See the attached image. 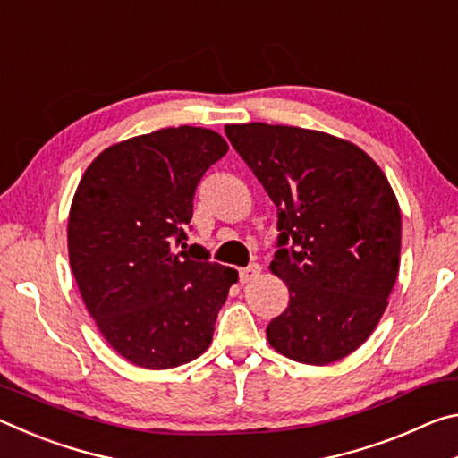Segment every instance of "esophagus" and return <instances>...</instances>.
<instances>
[{"instance_id": "obj_1", "label": "esophagus", "mask_w": 458, "mask_h": 458, "mask_svg": "<svg viewBox=\"0 0 458 458\" xmlns=\"http://www.w3.org/2000/svg\"><path fill=\"white\" fill-rule=\"evenodd\" d=\"M259 275H260V267H259V265H248L246 268L240 270V283H242V284L250 283V281H254V278H257Z\"/></svg>"}]
</instances>
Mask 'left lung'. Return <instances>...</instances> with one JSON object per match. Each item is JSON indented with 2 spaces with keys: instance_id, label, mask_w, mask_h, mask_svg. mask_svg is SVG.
Returning <instances> with one entry per match:
<instances>
[{
  "instance_id": "obj_1",
  "label": "left lung",
  "mask_w": 458,
  "mask_h": 458,
  "mask_svg": "<svg viewBox=\"0 0 458 458\" xmlns=\"http://www.w3.org/2000/svg\"><path fill=\"white\" fill-rule=\"evenodd\" d=\"M226 137L276 206L270 270L289 307L267 327L278 353L327 366L366 341L400 267V206L368 153L321 131L246 123Z\"/></svg>"
}]
</instances>
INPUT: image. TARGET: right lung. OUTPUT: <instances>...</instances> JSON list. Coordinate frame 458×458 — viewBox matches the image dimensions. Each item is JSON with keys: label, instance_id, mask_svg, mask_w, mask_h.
Masks as SVG:
<instances>
[{"label": "right lung", "instance_id": "add662e5", "mask_svg": "<svg viewBox=\"0 0 458 458\" xmlns=\"http://www.w3.org/2000/svg\"><path fill=\"white\" fill-rule=\"evenodd\" d=\"M226 151L210 129H161L108 147L74 193L76 284L103 337L139 368L169 369L204 353L238 281L234 268L185 244L198 183Z\"/></svg>", "mask_w": 458, "mask_h": 458}]
</instances>
